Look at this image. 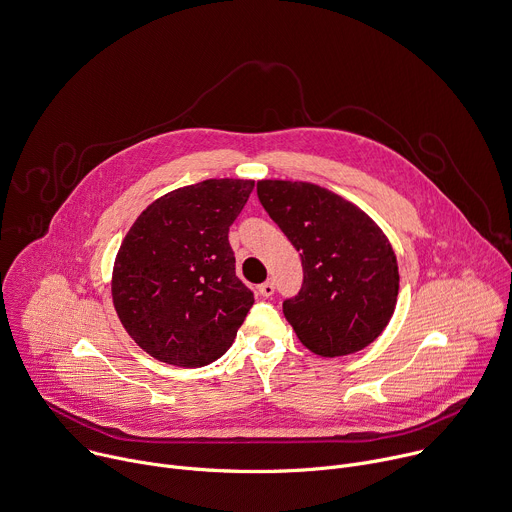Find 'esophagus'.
Instances as JSON below:
<instances>
[{"instance_id":"obj_1","label":"esophagus","mask_w":512,"mask_h":512,"mask_svg":"<svg viewBox=\"0 0 512 512\" xmlns=\"http://www.w3.org/2000/svg\"><path fill=\"white\" fill-rule=\"evenodd\" d=\"M258 290H260V294H262V296L270 298V296L274 294V282H272V280H268V282H262V284L258 286Z\"/></svg>"}]
</instances>
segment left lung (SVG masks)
<instances>
[{"label": "left lung", "mask_w": 512, "mask_h": 512, "mask_svg": "<svg viewBox=\"0 0 512 512\" xmlns=\"http://www.w3.org/2000/svg\"><path fill=\"white\" fill-rule=\"evenodd\" d=\"M256 191L300 252L302 286L282 302L300 343L323 357L365 349L387 327L399 290L395 254L383 232L319 185L266 179Z\"/></svg>", "instance_id": "obj_1"}]
</instances>
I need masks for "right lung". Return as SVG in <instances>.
Listing matches in <instances>:
<instances>
[{"label":"right lung","instance_id":"obj_1","mask_svg":"<svg viewBox=\"0 0 512 512\" xmlns=\"http://www.w3.org/2000/svg\"><path fill=\"white\" fill-rule=\"evenodd\" d=\"M254 181L208 179L175 189L137 218L113 270V302L133 341L151 357L201 367L234 343L254 304L236 276L230 226Z\"/></svg>","mask_w":512,"mask_h":512}]
</instances>
